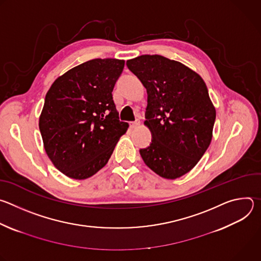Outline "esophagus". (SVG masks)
Instances as JSON below:
<instances>
[{"mask_svg": "<svg viewBox=\"0 0 261 261\" xmlns=\"http://www.w3.org/2000/svg\"><path fill=\"white\" fill-rule=\"evenodd\" d=\"M139 125H140V122H139L138 120H137V121H135V122H131V123H130V127H131L132 129L137 128Z\"/></svg>", "mask_w": 261, "mask_h": 261, "instance_id": "esophagus-1", "label": "esophagus"}]
</instances>
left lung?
I'll return each instance as SVG.
<instances>
[{"label":"left lung","instance_id":"1","mask_svg":"<svg viewBox=\"0 0 261 261\" xmlns=\"http://www.w3.org/2000/svg\"><path fill=\"white\" fill-rule=\"evenodd\" d=\"M147 92L144 125L152 143L139 151L147 167L167 179L188 173L213 138L216 108L198 73L159 55L127 61Z\"/></svg>","mask_w":261,"mask_h":261}]
</instances>
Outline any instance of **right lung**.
Wrapping results in <instances>:
<instances>
[{
	"label": "right lung",
	"instance_id": "obj_1",
	"mask_svg": "<svg viewBox=\"0 0 261 261\" xmlns=\"http://www.w3.org/2000/svg\"><path fill=\"white\" fill-rule=\"evenodd\" d=\"M124 60L94 59L59 76L39 117L44 150L62 173L86 179L106 165L129 124L120 122L113 90Z\"/></svg>",
	"mask_w": 261,
	"mask_h": 261
}]
</instances>
